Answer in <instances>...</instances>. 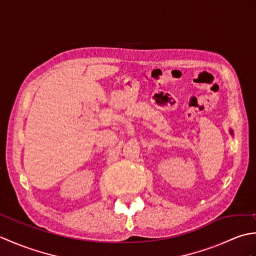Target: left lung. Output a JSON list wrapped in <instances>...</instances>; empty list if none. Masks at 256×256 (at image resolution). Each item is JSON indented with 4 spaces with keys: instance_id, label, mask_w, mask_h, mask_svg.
<instances>
[{
    "instance_id": "obj_1",
    "label": "left lung",
    "mask_w": 256,
    "mask_h": 256,
    "mask_svg": "<svg viewBox=\"0 0 256 256\" xmlns=\"http://www.w3.org/2000/svg\"><path fill=\"white\" fill-rule=\"evenodd\" d=\"M231 133H232V131H231Z\"/></svg>"
}]
</instances>
